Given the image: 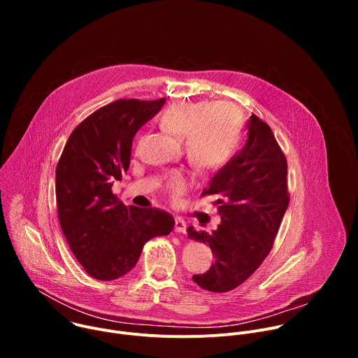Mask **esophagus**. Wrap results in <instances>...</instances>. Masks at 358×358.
<instances>
[{"label": "esophagus", "instance_id": "obj_1", "mask_svg": "<svg viewBox=\"0 0 358 358\" xmlns=\"http://www.w3.org/2000/svg\"><path fill=\"white\" fill-rule=\"evenodd\" d=\"M174 229H176V232H178V234H184V232L187 231V222H185L182 218L177 217V218H176V227H174Z\"/></svg>", "mask_w": 358, "mask_h": 358}]
</instances>
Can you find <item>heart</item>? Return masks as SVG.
Masks as SVG:
<instances>
[{"instance_id":"b5f03b06","label":"heart","mask_w":358,"mask_h":358,"mask_svg":"<svg viewBox=\"0 0 358 358\" xmlns=\"http://www.w3.org/2000/svg\"><path fill=\"white\" fill-rule=\"evenodd\" d=\"M162 126L174 137L184 138L185 156L198 170H215L224 166L241 133V119L232 106L202 101L171 105L162 116ZM187 184L182 174L174 173L169 177L166 189L171 196H177Z\"/></svg>"}]
</instances>
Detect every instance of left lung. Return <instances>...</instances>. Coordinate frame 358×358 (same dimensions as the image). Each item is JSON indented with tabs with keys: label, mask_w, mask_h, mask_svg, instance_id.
<instances>
[{
	"label": "left lung",
	"mask_w": 358,
	"mask_h": 358,
	"mask_svg": "<svg viewBox=\"0 0 358 358\" xmlns=\"http://www.w3.org/2000/svg\"><path fill=\"white\" fill-rule=\"evenodd\" d=\"M246 143L211 178L202 195L215 201L221 224L213 232L188 227L189 239L210 245L215 264L192 280L222 293L243 283L273 246L289 206L287 163L271 127L252 115Z\"/></svg>",
	"instance_id": "obj_1"
}]
</instances>
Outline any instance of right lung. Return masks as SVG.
I'll use <instances>...</instances> for the list:
<instances>
[{"instance_id": "right-lung-1", "label": "right lung", "mask_w": 358, "mask_h": 358, "mask_svg": "<svg viewBox=\"0 0 358 358\" xmlns=\"http://www.w3.org/2000/svg\"><path fill=\"white\" fill-rule=\"evenodd\" d=\"M164 101L120 99L100 108L72 131L62 151L55 181L59 224L75 258L97 280L129 273L144 243L174 228L169 213L126 207L112 192L129 170L136 133Z\"/></svg>"}]
</instances>
